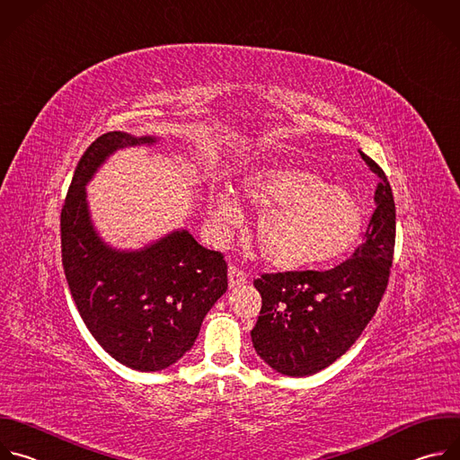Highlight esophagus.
I'll use <instances>...</instances> for the list:
<instances>
[{
	"label": "esophagus",
	"mask_w": 460,
	"mask_h": 460,
	"mask_svg": "<svg viewBox=\"0 0 460 460\" xmlns=\"http://www.w3.org/2000/svg\"><path fill=\"white\" fill-rule=\"evenodd\" d=\"M244 283H246V273L243 270H239L235 264H230V268H228V285H230V288L241 287Z\"/></svg>",
	"instance_id": "obj_1"
}]
</instances>
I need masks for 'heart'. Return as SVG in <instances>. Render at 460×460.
I'll list each match as a JSON object with an SVG mask.
<instances>
[{
  "label": "heart",
  "instance_id": "1",
  "mask_svg": "<svg viewBox=\"0 0 460 460\" xmlns=\"http://www.w3.org/2000/svg\"><path fill=\"white\" fill-rule=\"evenodd\" d=\"M243 194L261 214L255 239L275 270L303 271L348 253L364 234L366 210L344 187L317 172L270 164L244 177ZM210 214L221 225H237L239 205L230 194L210 198Z\"/></svg>",
  "mask_w": 460,
  "mask_h": 460
}]
</instances>
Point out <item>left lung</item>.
I'll list each match as a JSON object with an SVG mask.
<instances>
[{"label": "left lung", "instance_id": "obj_1", "mask_svg": "<svg viewBox=\"0 0 460 460\" xmlns=\"http://www.w3.org/2000/svg\"><path fill=\"white\" fill-rule=\"evenodd\" d=\"M379 177L376 210L353 255L330 270L262 273L253 281L262 306L252 342L275 372L314 376L360 337L386 292L395 248V201L383 168L360 152Z\"/></svg>", "mask_w": 460, "mask_h": 460}]
</instances>
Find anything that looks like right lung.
I'll return each mask as SVG.
<instances>
[{
    "mask_svg": "<svg viewBox=\"0 0 460 460\" xmlns=\"http://www.w3.org/2000/svg\"><path fill=\"white\" fill-rule=\"evenodd\" d=\"M127 132L100 136L81 155L61 208L65 278L88 332L118 362L157 372L185 355L228 288L221 252L177 230L136 252L107 246L90 223L84 185L118 148L152 145Z\"/></svg>",
    "mask_w": 460,
    "mask_h": 460,
    "instance_id": "obj_1",
    "label": "right lung"
}]
</instances>
